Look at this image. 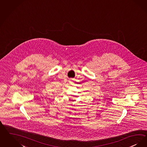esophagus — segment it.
I'll use <instances>...</instances> for the list:
<instances>
[{
	"instance_id": "obj_1",
	"label": "esophagus",
	"mask_w": 147,
	"mask_h": 147,
	"mask_svg": "<svg viewBox=\"0 0 147 147\" xmlns=\"http://www.w3.org/2000/svg\"><path fill=\"white\" fill-rule=\"evenodd\" d=\"M69 82H71V80H69Z\"/></svg>"
}]
</instances>
